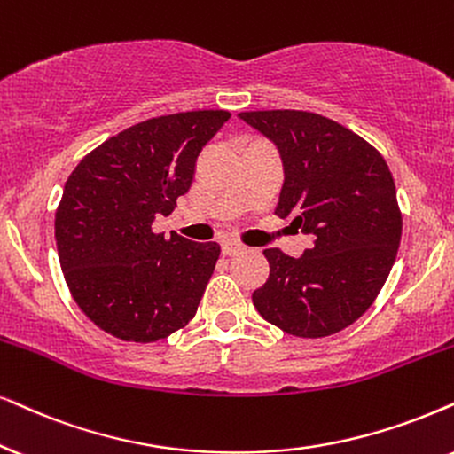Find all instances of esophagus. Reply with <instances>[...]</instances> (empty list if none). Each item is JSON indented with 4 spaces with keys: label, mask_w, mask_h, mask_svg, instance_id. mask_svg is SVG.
<instances>
[{
    "label": "esophagus",
    "mask_w": 454,
    "mask_h": 454,
    "mask_svg": "<svg viewBox=\"0 0 454 454\" xmlns=\"http://www.w3.org/2000/svg\"><path fill=\"white\" fill-rule=\"evenodd\" d=\"M243 251H245V245L234 243V240H223L222 243L223 255H237V254H243Z\"/></svg>",
    "instance_id": "1"
}]
</instances>
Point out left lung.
I'll return each mask as SVG.
<instances>
[{
	"instance_id": "1",
	"label": "left lung",
	"mask_w": 454,
	"mask_h": 454,
	"mask_svg": "<svg viewBox=\"0 0 454 454\" xmlns=\"http://www.w3.org/2000/svg\"><path fill=\"white\" fill-rule=\"evenodd\" d=\"M278 146L285 168L277 215L314 234L300 260L266 249L270 277L254 291L263 320L306 340L340 333L372 306L403 234L386 159L364 137L308 111L239 114Z\"/></svg>"
}]
</instances>
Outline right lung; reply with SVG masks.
<instances>
[{
  "label": "right lung",
  "instance_id": "add662e5",
  "mask_svg": "<svg viewBox=\"0 0 454 454\" xmlns=\"http://www.w3.org/2000/svg\"><path fill=\"white\" fill-rule=\"evenodd\" d=\"M231 119L188 111L148 119L108 137L68 176L56 209V247L73 300L96 326L151 343L197 314L217 243L153 232L192 184L199 153Z\"/></svg>",
  "mask_w": 454,
  "mask_h": 454
}]
</instances>
